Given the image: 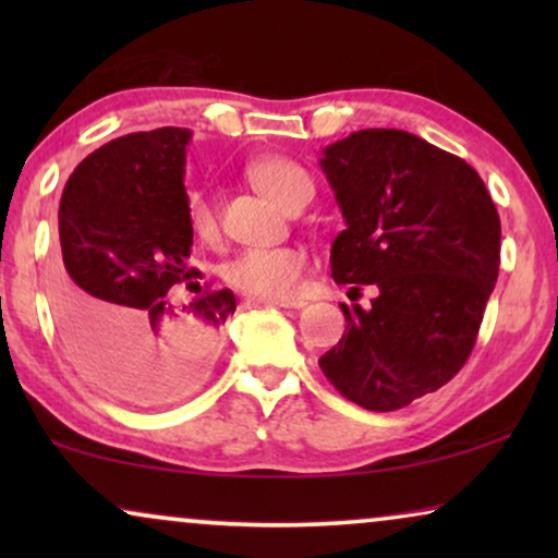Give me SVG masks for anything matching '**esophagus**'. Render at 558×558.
Instances as JSON below:
<instances>
[{
  "mask_svg": "<svg viewBox=\"0 0 558 558\" xmlns=\"http://www.w3.org/2000/svg\"><path fill=\"white\" fill-rule=\"evenodd\" d=\"M262 307H284V310H300L304 307L302 300H256Z\"/></svg>",
  "mask_w": 558,
  "mask_h": 558,
  "instance_id": "esophagus-1",
  "label": "esophagus"
}]
</instances>
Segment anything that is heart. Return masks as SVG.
<instances>
[{"label": "heart", "mask_w": 558, "mask_h": 558, "mask_svg": "<svg viewBox=\"0 0 558 558\" xmlns=\"http://www.w3.org/2000/svg\"><path fill=\"white\" fill-rule=\"evenodd\" d=\"M248 178L262 193L289 210L312 195V180L300 165L287 157H262L248 167ZM187 226L201 243H216L220 226L216 205L205 193H190L185 203ZM312 258L302 246L258 248L235 256L226 266V281L258 300H292L302 292Z\"/></svg>", "instance_id": "b5f03b06"}]
</instances>
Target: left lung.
<instances>
[{
    "label": "left lung",
    "mask_w": 558,
    "mask_h": 558,
    "mask_svg": "<svg viewBox=\"0 0 558 558\" xmlns=\"http://www.w3.org/2000/svg\"><path fill=\"white\" fill-rule=\"evenodd\" d=\"M319 165L345 218L332 279L378 287L371 310L340 304L345 335L319 368L357 407L403 409L468 363L498 281L500 216L464 159L401 129L353 132Z\"/></svg>",
    "instance_id": "1"
}]
</instances>
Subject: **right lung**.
<instances>
[{"mask_svg": "<svg viewBox=\"0 0 558 558\" xmlns=\"http://www.w3.org/2000/svg\"><path fill=\"white\" fill-rule=\"evenodd\" d=\"M190 129L111 140L68 178L58 210L52 312L83 376L134 403L193 391L235 312L231 289H203L190 266L185 203ZM185 283L196 300L173 307Z\"/></svg>", "mask_w": 558, "mask_h": 558, "instance_id": "right-lung-1", "label": "right lung"}]
</instances>
